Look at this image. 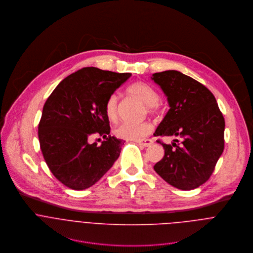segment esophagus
<instances>
[{"instance_id": "obj_1", "label": "esophagus", "mask_w": 253, "mask_h": 253, "mask_svg": "<svg viewBox=\"0 0 253 253\" xmlns=\"http://www.w3.org/2000/svg\"><path fill=\"white\" fill-rule=\"evenodd\" d=\"M136 143H138L139 145L141 146H144V147H148V146H151L153 144V140L152 139H140V140H136Z\"/></svg>"}]
</instances>
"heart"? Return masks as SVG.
Returning a JSON list of instances; mask_svg holds the SVG:
<instances>
[{"mask_svg": "<svg viewBox=\"0 0 253 253\" xmlns=\"http://www.w3.org/2000/svg\"><path fill=\"white\" fill-rule=\"evenodd\" d=\"M127 93L139 99L146 105V110L150 115H157L160 111L159 106V95L154 87L151 85L137 81L127 87ZM119 103L116 95L108 97L105 103V113L107 118L114 122L118 118ZM153 126L148 122L143 123H123L118 126L114 132L116 136L128 140H139L151 133Z\"/></svg>", "mask_w": 253, "mask_h": 253, "instance_id": "heart-1", "label": "heart"}]
</instances>
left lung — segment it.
Masks as SVG:
<instances>
[{"mask_svg": "<svg viewBox=\"0 0 253 253\" xmlns=\"http://www.w3.org/2000/svg\"><path fill=\"white\" fill-rule=\"evenodd\" d=\"M167 96L169 111L154 135L180 136L172 144L157 140L164 157L156 173L181 190L198 188L209 180L224 147V119L212 93L195 79L175 70L152 75Z\"/></svg>", "mask_w": 253, "mask_h": 253, "instance_id": "left-lung-1", "label": "left lung"}]
</instances>
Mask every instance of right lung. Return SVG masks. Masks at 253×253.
<instances>
[{
  "mask_svg": "<svg viewBox=\"0 0 253 253\" xmlns=\"http://www.w3.org/2000/svg\"><path fill=\"white\" fill-rule=\"evenodd\" d=\"M130 73L86 67L63 79L46 100L39 124L43 158L66 187L84 190L98 182L119 158L123 140L110 134L105 103ZM93 135L105 138L91 145Z\"/></svg>",
  "mask_w": 253,
  "mask_h": 253,
  "instance_id": "add662e5",
  "label": "right lung"
}]
</instances>
